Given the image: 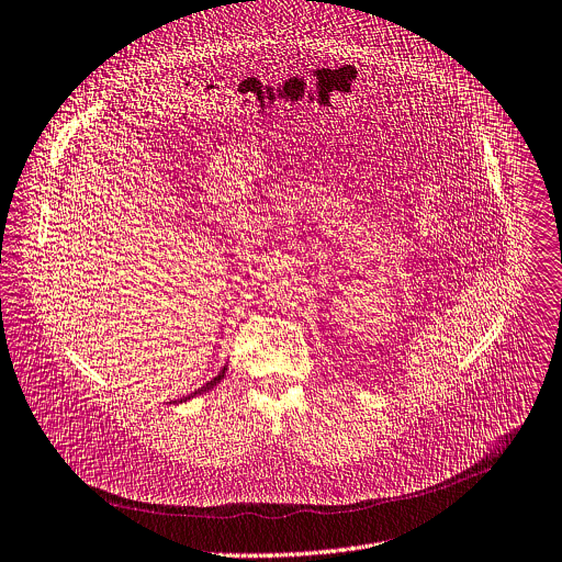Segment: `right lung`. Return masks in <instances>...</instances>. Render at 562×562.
<instances>
[{
    "instance_id": "1",
    "label": "right lung",
    "mask_w": 562,
    "mask_h": 562,
    "mask_svg": "<svg viewBox=\"0 0 562 562\" xmlns=\"http://www.w3.org/2000/svg\"><path fill=\"white\" fill-rule=\"evenodd\" d=\"M224 375H226V367H224V369H222V371H220V373H217V375H215V378H213V380H209V382H206V384H204V386H200V389H198V391H193V393H191V395H187V397H180V400H178V402H187V400H191V397H195V395H202V393H206V391H211V389H213V386H217V384H220V382H222V378H224ZM173 404H176V402H173Z\"/></svg>"
}]
</instances>
